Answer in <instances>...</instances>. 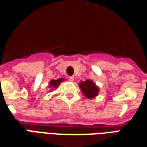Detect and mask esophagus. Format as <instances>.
Instances as JSON below:
<instances>
[{
    "label": "esophagus",
    "instance_id": "obj_1",
    "mask_svg": "<svg viewBox=\"0 0 147 147\" xmlns=\"http://www.w3.org/2000/svg\"><path fill=\"white\" fill-rule=\"evenodd\" d=\"M74 80H75V78H74V76H70V77H69V81H71V82H73Z\"/></svg>",
    "mask_w": 147,
    "mask_h": 147
}]
</instances>
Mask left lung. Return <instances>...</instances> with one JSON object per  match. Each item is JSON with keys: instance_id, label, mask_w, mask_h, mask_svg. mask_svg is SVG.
Here are the masks:
<instances>
[{"instance_id": "8db88e82", "label": "left lung", "mask_w": 147, "mask_h": 147, "mask_svg": "<svg viewBox=\"0 0 147 147\" xmlns=\"http://www.w3.org/2000/svg\"><path fill=\"white\" fill-rule=\"evenodd\" d=\"M79 87L81 91L86 98L91 99L95 98L98 95L99 88L91 80H86L85 81H80Z\"/></svg>"}]
</instances>
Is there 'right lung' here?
<instances>
[{
    "instance_id": "obj_1",
    "label": "right lung",
    "mask_w": 147,
    "mask_h": 147,
    "mask_svg": "<svg viewBox=\"0 0 147 147\" xmlns=\"http://www.w3.org/2000/svg\"><path fill=\"white\" fill-rule=\"evenodd\" d=\"M64 80H65L64 78H59L58 80H51L49 84V88H52V90L56 89V88H57L59 87L60 83H62V82ZM52 90H51V91H52Z\"/></svg>"
}]
</instances>
